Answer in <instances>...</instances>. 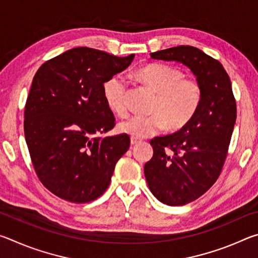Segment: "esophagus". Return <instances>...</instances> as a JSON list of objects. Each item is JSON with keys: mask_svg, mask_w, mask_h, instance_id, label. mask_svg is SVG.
I'll list each match as a JSON object with an SVG mask.
<instances>
[{"mask_svg": "<svg viewBox=\"0 0 258 258\" xmlns=\"http://www.w3.org/2000/svg\"><path fill=\"white\" fill-rule=\"evenodd\" d=\"M140 142H141V140H139L137 138H131V145L132 146H137Z\"/></svg>", "mask_w": 258, "mask_h": 258, "instance_id": "esophagus-1", "label": "esophagus"}]
</instances>
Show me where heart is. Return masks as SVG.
Masks as SVG:
<instances>
[{
	"label": "heart",
	"mask_w": 258,
	"mask_h": 258,
	"mask_svg": "<svg viewBox=\"0 0 258 258\" xmlns=\"http://www.w3.org/2000/svg\"><path fill=\"white\" fill-rule=\"evenodd\" d=\"M138 80L157 94L151 115H132L119 121L120 133L133 138H148L166 126L178 131L190 123L197 113L203 99V89L195 78H184L176 67L165 63H150L135 72ZM103 97L108 107L117 115H124L126 107V81L115 75L103 85Z\"/></svg>",
	"instance_id": "obj_1"
}]
</instances>
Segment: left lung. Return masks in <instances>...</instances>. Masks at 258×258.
Listing matches in <instances>:
<instances>
[{"label":"left lung","instance_id":"1","mask_svg":"<svg viewBox=\"0 0 258 258\" xmlns=\"http://www.w3.org/2000/svg\"><path fill=\"white\" fill-rule=\"evenodd\" d=\"M151 59L183 63L203 89L197 113L176 133L151 140L145 175L155 197L182 206L203 196L220 176L237 118L231 81L220 61L189 45L150 53Z\"/></svg>","mask_w":258,"mask_h":258}]
</instances>
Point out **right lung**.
Instances as JSON below:
<instances>
[{
  "mask_svg": "<svg viewBox=\"0 0 258 258\" xmlns=\"http://www.w3.org/2000/svg\"><path fill=\"white\" fill-rule=\"evenodd\" d=\"M133 59L75 47L35 74L25 107L26 143L38 178L59 198L76 204L99 198L128 150L127 134L98 135L115 126L103 83Z\"/></svg>",
  "mask_w": 258,
  "mask_h": 258,
  "instance_id": "add662e5",
  "label": "right lung"
}]
</instances>
